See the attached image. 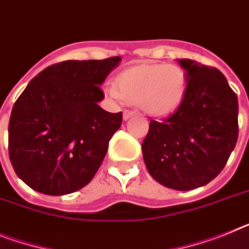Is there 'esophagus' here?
<instances>
[{
	"mask_svg": "<svg viewBox=\"0 0 249 249\" xmlns=\"http://www.w3.org/2000/svg\"><path fill=\"white\" fill-rule=\"evenodd\" d=\"M135 114L133 110H128V109H124L123 110V120H128L129 117H132Z\"/></svg>",
	"mask_w": 249,
	"mask_h": 249,
	"instance_id": "1",
	"label": "esophagus"
}]
</instances>
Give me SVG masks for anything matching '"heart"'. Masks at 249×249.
<instances>
[{"mask_svg": "<svg viewBox=\"0 0 249 249\" xmlns=\"http://www.w3.org/2000/svg\"><path fill=\"white\" fill-rule=\"evenodd\" d=\"M188 89V75L176 64H140L123 70L116 84L106 92L117 102L139 103L155 117L170 114L181 104Z\"/></svg>", "mask_w": 249, "mask_h": 249, "instance_id": "1", "label": "heart"}]
</instances>
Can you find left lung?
Listing matches in <instances>:
<instances>
[{
	"label": "left lung",
	"mask_w": 249,
	"mask_h": 249,
	"mask_svg": "<svg viewBox=\"0 0 249 249\" xmlns=\"http://www.w3.org/2000/svg\"><path fill=\"white\" fill-rule=\"evenodd\" d=\"M178 61L188 75L185 97L169 117L151 121L142 154L157 182L186 191L207 185L226 166L238 139V99L218 69Z\"/></svg>",
	"instance_id": "8db88e82"
}]
</instances>
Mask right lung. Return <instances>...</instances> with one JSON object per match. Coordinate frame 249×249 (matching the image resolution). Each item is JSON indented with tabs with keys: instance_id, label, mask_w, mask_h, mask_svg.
<instances>
[{
	"instance_id": "right-lung-1",
	"label": "right lung",
	"mask_w": 249,
	"mask_h": 249,
	"mask_svg": "<svg viewBox=\"0 0 249 249\" xmlns=\"http://www.w3.org/2000/svg\"><path fill=\"white\" fill-rule=\"evenodd\" d=\"M67 60L50 65L27 84L8 123V155L16 175L34 190L65 195L90 182L121 127L122 112L98 106L101 86L120 64Z\"/></svg>"
}]
</instances>
